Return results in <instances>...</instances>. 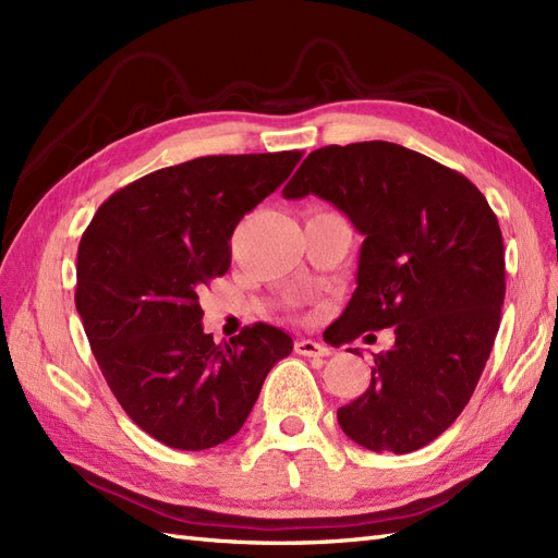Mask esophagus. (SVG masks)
I'll return each mask as SVG.
<instances>
[{
  "label": "esophagus",
  "instance_id": "obj_1",
  "mask_svg": "<svg viewBox=\"0 0 558 558\" xmlns=\"http://www.w3.org/2000/svg\"><path fill=\"white\" fill-rule=\"evenodd\" d=\"M295 353H300V356H307V359H324V356H330V349L326 344L314 342V340H298Z\"/></svg>",
  "mask_w": 558,
  "mask_h": 558
}]
</instances>
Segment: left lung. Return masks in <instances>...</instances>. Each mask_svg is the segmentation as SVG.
Returning <instances> with one entry per match:
<instances>
[{
	"instance_id": "left-lung-1",
	"label": "left lung",
	"mask_w": 558,
	"mask_h": 558,
	"mask_svg": "<svg viewBox=\"0 0 558 558\" xmlns=\"http://www.w3.org/2000/svg\"><path fill=\"white\" fill-rule=\"evenodd\" d=\"M310 193L365 238L359 286L330 342L396 332L391 349L373 353L367 391L337 421L365 449L426 447L463 412L496 340L505 300L498 218L470 179L391 142L312 150L283 197Z\"/></svg>"
}]
</instances>
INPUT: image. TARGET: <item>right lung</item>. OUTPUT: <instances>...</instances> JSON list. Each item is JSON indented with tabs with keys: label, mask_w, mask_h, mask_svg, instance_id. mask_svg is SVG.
Returning a JSON list of instances; mask_svg holds the SVG:
<instances>
[{
	"label": "right lung",
	"mask_w": 558,
	"mask_h": 558,
	"mask_svg": "<svg viewBox=\"0 0 558 558\" xmlns=\"http://www.w3.org/2000/svg\"><path fill=\"white\" fill-rule=\"evenodd\" d=\"M300 150L205 156L116 191L78 244L76 312L125 414L158 442L199 451L238 433L293 340L267 324L216 344L199 291L230 267V238Z\"/></svg>",
	"instance_id": "right-lung-1"
}]
</instances>
